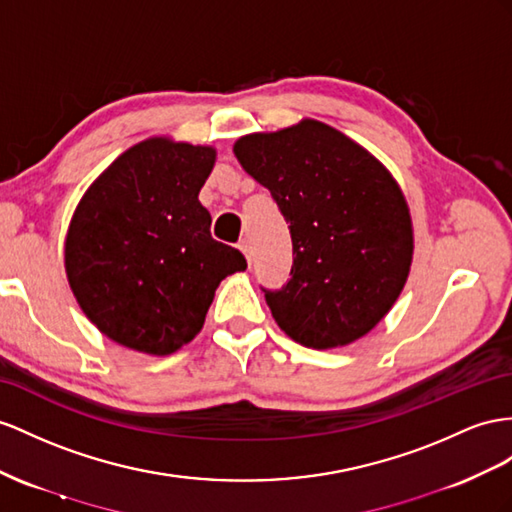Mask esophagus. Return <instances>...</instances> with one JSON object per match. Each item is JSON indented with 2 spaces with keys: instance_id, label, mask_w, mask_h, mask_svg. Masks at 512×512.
<instances>
[{
  "instance_id": "1",
  "label": "esophagus",
  "mask_w": 512,
  "mask_h": 512,
  "mask_svg": "<svg viewBox=\"0 0 512 512\" xmlns=\"http://www.w3.org/2000/svg\"><path fill=\"white\" fill-rule=\"evenodd\" d=\"M240 251L244 253V257L248 259V264H251V244H248V240H240Z\"/></svg>"
}]
</instances>
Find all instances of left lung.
I'll return each mask as SVG.
<instances>
[{
    "label": "left lung",
    "mask_w": 512,
    "mask_h": 512,
    "mask_svg": "<svg viewBox=\"0 0 512 512\" xmlns=\"http://www.w3.org/2000/svg\"><path fill=\"white\" fill-rule=\"evenodd\" d=\"M242 168L290 222L292 279L266 303L307 348H342L396 305L413 264V220L387 166L342 131L303 119L235 140Z\"/></svg>",
    "instance_id": "1"
}]
</instances>
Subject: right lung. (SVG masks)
I'll use <instances>...</instances> for the list:
<instances>
[{"label": "right lung", "instance_id": "add662e5", "mask_svg": "<svg viewBox=\"0 0 512 512\" xmlns=\"http://www.w3.org/2000/svg\"><path fill=\"white\" fill-rule=\"evenodd\" d=\"M212 144L153 136L90 183L64 238L77 305L112 342L166 357L201 333L216 287L246 259L212 238L199 192Z\"/></svg>", "mask_w": 512, "mask_h": 512}]
</instances>
